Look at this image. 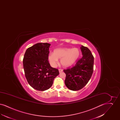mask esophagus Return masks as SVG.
Here are the masks:
<instances>
[{"label": "esophagus", "mask_w": 120, "mask_h": 120, "mask_svg": "<svg viewBox=\"0 0 120 120\" xmlns=\"http://www.w3.org/2000/svg\"><path fill=\"white\" fill-rule=\"evenodd\" d=\"M63 71V69H59V72H60H60H62Z\"/></svg>", "instance_id": "esophagus-1"}]
</instances>
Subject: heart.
<instances>
[{"label": "heart", "instance_id": "obj_1", "mask_svg": "<svg viewBox=\"0 0 120 120\" xmlns=\"http://www.w3.org/2000/svg\"><path fill=\"white\" fill-rule=\"evenodd\" d=\"M80 54V50L77 48H60L55 49L53 53H49L48 59L53 67L57 65L58 59H61L60 63L63 67H68L76 62Z\"/></svg>", "mask_w": 120, "mask_h": 120}]
</instances>
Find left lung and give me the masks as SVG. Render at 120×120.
<instances>
[{
  "label": "left lung",
  "instance_id": "obj_1",
  "mask_svg": "<svg viewBox=\"0 0 120 120\" xmlns=\"http://www.w3.org/2000/svg\"><path fill=\"white\" fill-rule=\"evenodd\" d=\"M83 57L74 66L63 70L66 75L65 84L71 90L82 89L90 79L94 71V57L90 50L86 47L80 48Z\"/></svg>",
  "mask_w": 120,
  "mask_h": 120
}]
</instances>
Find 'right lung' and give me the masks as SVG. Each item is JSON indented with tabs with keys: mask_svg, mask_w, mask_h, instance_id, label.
<instances>
[{
	"mask_svg": "<svg viewBox=\"0 0 120 120\" xmlns=\"http://www.w3.org/2000/svg\"><path fill=\"white\" fill-rule=\"evenodd\" d=\"M50 44L37 43L27 49L23 59V68L29 84L39 91H45L51 87L59 72L52 68L48 60Z\"/></svg>",
	"mask_w": 120,
	"mask_h": 120,
	"instance_id": "right-lung-1",
	"label": "right lung"
}]
</instances>
